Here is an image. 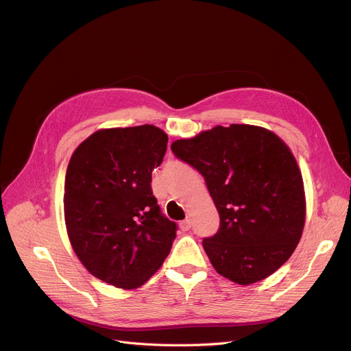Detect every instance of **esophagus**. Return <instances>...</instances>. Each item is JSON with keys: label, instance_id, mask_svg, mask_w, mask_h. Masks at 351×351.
I'll use <instances>...</instances> for the list:
<instances>
[{"label": "esophagus", "instance_id": "34e87169", "mask_svg": "<svg viewBox=\"0 0 351 351\" xmlns=\"http://www.w3.org/2000/svg\"><path fill=\"white\" fill-rule=\"evenodd\" d=\"M179 227L182 231H188L191 228V219H184V221H180Z\"/></svg>", "mask_w": 351, "mask_h": 351}]
</instances>
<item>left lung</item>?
Returning a JSON list of instances; mask_svg holds the SVG:
<instances>
[{"mask_svg":"<svg viewBox=\"0 0 351 351\" xmlns=\"http://www.w3.org/2000/svg\"><path fill=\"white\" fill-rule=\"evenodd\" d=\"M205 178L219 230L202 245L219 275L239 285L269 278L301 240L306 201L301 169L279 136L258 125H215L172 143Z\"/></svg>","mask_w":351,"mask_h":351,"instance_id":"1","label":"left lung"}]
</instances>
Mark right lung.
I'll return each mask as SVG.
<instances>
[{
  "instance_id": "1",
  "label": "right lung",
  "mask_w": 351,
  "mask_h": 351,
  "mask_svg": "<svg viewBox=\"0 0 351 351\" xmlns=\"http://www.w3.org/2000/svg\"><path fill=\"white\" fill-rule=\"evenodd\" d=\"M167 140L152 124L101 128L69 160L63 213L71 245L90 275L115 288L145 285L172 249L176 224L150 188Z\"/></svg>"
}]
</instances>
